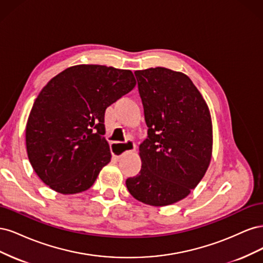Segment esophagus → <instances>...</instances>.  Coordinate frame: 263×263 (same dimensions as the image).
<instances>
[{"mask_svg": "<svg viewBox=\"0 0 263 263\" xmlns=\"http://www.w3.org/2000/svg\"><path fill=\"white\" fill-rule=\"evenodd\" d=\"M136 148V145L133 140H126L125 142H114L112 144V153L115 157H122L125 153L128 151H134Z\"/></svg>", "mask_w": 263, "mask_h": 263, "instance_id": "1", "label": "esophagus"}]
</instances>
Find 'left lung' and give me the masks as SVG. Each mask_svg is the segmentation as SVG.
Returning <instances> with one entry per match:
<instances>
[{"label": "left lung", "mask_w": 263, "mask_h": 263, "mask_svg": "<svg viewBox=\"0 0 263 263\" xmlns=\"http://www.w3.org/2000/svg\"><path fill=\"white\" fill-rule=\"evenodd\" d=\"M148 136L139 146L141 169L126 180L136 200L165 206L186 197L208 170L212 119L202 94L184 73L157 67L135 71Z\"/></svg>", "instance_id": "8db88e82"}]
</instances>
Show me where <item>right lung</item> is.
I'll return each instance as SVG.
<instances>
[{"mask_svg": "<svg viewBox=\"0 0 263 263\" xmlns=\"http://www.w3.org/2000/svg\"><path fill=\"white\" fill-rule=\"evenodd\" d=\"M135 85L130 70L80 65L62 71L37 97L26 125L31 166L62 194L90 189L110 161L105 109Z\"/></svg>", "mask_w": 263, "mask_h": 263, "instance_id": "right-lung-1", "label": "right lung"}]
</instances>
